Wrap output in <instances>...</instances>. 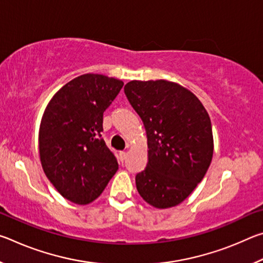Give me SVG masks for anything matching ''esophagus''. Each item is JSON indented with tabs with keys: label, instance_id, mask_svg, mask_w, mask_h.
<instances>
[{
	"label": "esophagus",
	"instance_id": "1",
	"mask_svg": "<svg viewBox=\"0 0 263 263\" xmlns=\"http://www.w3.org/2000/svg\"><path fill=\"white\" fill-rule=\"evenodd\" d=\"M126 157H127V153L125 152V151H122L121 153H119V160H121V162L123 163L124 161L126 160Z\"/></svg>",
	"mask_w": 263,
	"mask_h": 263
}]
</instances>
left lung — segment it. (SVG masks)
<instances>
[{
	"label": "left lung",
	"instance_id": "obj_1",
	"mask_svg": "<svg viewBox=\"0 0 263 263\" xmlns=\"http://www.w3.org/2000/svg\"><path fill=\"white\" fill-rule=\"evenodd\" d=\"M124 91L147 133L148 162L136 176L138 193L154 208L175 206L211 163L210 117L193 92L174 82L131 81Z\"/></svg>",
	"mask_w": 263,
	"mask_h": 263
}]
</instances>
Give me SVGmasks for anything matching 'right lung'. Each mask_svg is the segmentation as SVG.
<instances>
[{"instance_id": "right-lung-1", "label": "right lung", "mask_w": 263, "mask_h": 263, "mask_svg": "<svg viewBox=\"0 0 263 263\" xmlns=\"http://www.w3.org/2000/svg\"><path fill=\"white\" fill-rule=\"evenodd\" d=\"M123 86L121 80L84 74L65 84L46 106L39 128L42 166L70 202L95 201L117 172V159L101 132L103 112Z\"/></svg>"}]
</instances>
